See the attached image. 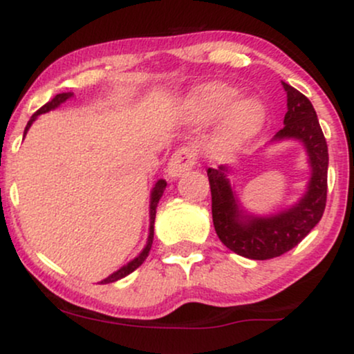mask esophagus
Listing matches in <instances>:
<instances>
[{
  "label": "esophagus",
  "mask_w": 354,
  "mask_h": 354,
  "mask_svg": "<svg viewBox=\"0 0 354 354\" xmlns=\"http://www.w3.org/2000/svg\"><path fill=\"white\" fill-rule=\"evenodd\" d=\"M196 163V153L194 150L187 149V147H183V149L176 150L169 158L168 167H167V174L168 178H180L181 174H185L186 171L194 167Z\"/></svg>",
  "instance_id": "obj_1"
}]
</instances>
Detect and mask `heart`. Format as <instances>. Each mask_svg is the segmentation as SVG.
<instances>
[{
	"label": "heart",
	"mask_w": 354,
	"mask_h": 354,
	"mask_svg": "<svg viewBox=\"0 0 354 354\" xmlns=\"http://www.w3.org/2000/svg\"><path fill=\"white\" fill-rule=\"evenodd\" d=\"M239 95V89L227 83H209L187 102V119L194 124H207L226 113L212 137L214 149L222 153L247 145L266 122L265 106L254 97L236 101Z\"/></svg>",
	"instance_id": "heart-1"
}]
</instances>
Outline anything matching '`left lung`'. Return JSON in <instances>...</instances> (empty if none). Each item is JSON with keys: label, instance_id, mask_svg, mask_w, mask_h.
I'll return each mask as SVG.
<instances>
[{"label": "left lung", "instance_id": "left-lung-1", "mask_svg": "<svg viewBox=\"0 0 354 354\" xmlns=\"http://www.w3.org/2000/svg\"><path fill=\"white\" fill-rule=\"evenodd\" d=\"M283 83L288 95L284 127L271 144L296 140L307 155L308 180L296 203L277 212L258 216L241 205L230 176L239 165L209 168L212 194V221L218 239L227 248L250 259H270L294 248L319 223L326 203L328 149L312 102L290 84Z\"/></svg>", "mask_w": 354, "mask_h": 354}]
</instances>
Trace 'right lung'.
Here are the masks:
<instances>
[{"label":"right lung","mask_w":354,"mask_h":354,"mask_svg":"<svg viewBox=\"0 0 354 354\" xmlns=\"http://www.w3.org/2000/svg\"><path fill=\"white\" fill-rule=\"evenodd\" d=\"M75 95L73 93H60V95H57L55 97H53L52 101H48L47 104H44L42 107H40V109L37 111V113L35 114H32V118L29 119V122H28V125H26V131H24V137H26V133H28V131L30 129V125H32L35 120H37V118L40 114H46V113H48V111H53V109H57V107H60L62 104H64V102H66L68 100H71V97H73ZM165 189H167V181L165 180H158L153 185V187H151V191H150V207H149V217H150V225H149V236H147V243H145V247L142 248V252L137 254L136 258L133 259H131V261L127 263V265H124V266H120L118 271H114L113 274H109L106 277V279H102V281H100V284H109V283H115V281H119V279H122V277H125V276H129L131 274L132 271H136L138 266L142 265V263L145 261V258L149 257V253H150V248H151V243H153V223H155V216H156V205H158V203H160V199H162V196H163V192H165Z\"/></svg>","instance_id":"1"}]
</instances>
